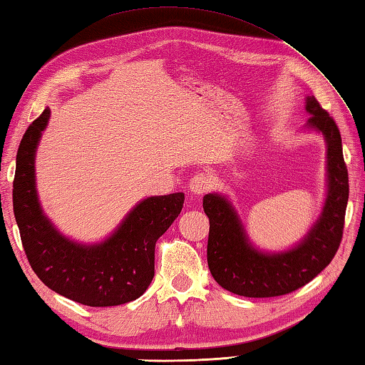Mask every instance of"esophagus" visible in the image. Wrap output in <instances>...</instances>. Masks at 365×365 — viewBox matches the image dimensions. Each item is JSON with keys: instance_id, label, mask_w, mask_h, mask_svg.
I'll return each mask as SVG.
<instances>
[{"instance_id": "obj_1", "label": "esophagus", "mask_w": 365, "mask_h": 365, "mask_svg": "<svg viewBox=\"0 0 365 365\" xmlns=\"http://www.w3.org/2000/svg\"><path fill=\"white\" fill-rule=\"evenodd\" d=\"M188 188L191 191V195L195 196H201L204 192L209 191L212 188V180L209 175L205 174H196L195 177L191 178L188 183Z\"/></svg>"}]
</instances>
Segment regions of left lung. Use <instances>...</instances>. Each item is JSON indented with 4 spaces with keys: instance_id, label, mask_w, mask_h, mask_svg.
Masks as SVG:
<instances>
[{
    "instance_id": "8db88e82",
    "label": "left lung",
    "mask_w": 365,
    "mask_h": 365,
    "mask_svg": "<svg viewBox=\"0 0 365 365\" xmlns=\"http://www.w3.org/2000/svg\"><path fill=\"white\" fill-rule=\"evenodd\" d=\"M305 110L310 118L304 131L318 133L326 142V197L318 218L297 244L280 252L261 250L250 240L230 197L221 192L204 196V212L210 221L207 262L215 282L234 294H288L313 280L339 250L349 190L340 131L315 96L305 98Z\"/></svg>"
}]
</instances>
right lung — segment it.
Returning <instances> with one entry per match:
<instances>
[{
	"instance_id": "obj_1",
	"label": "right lung",
	"mask_w": 365,
	"mask_h": 365,
	"mask_svg": "<svg viewBox=\"0 0 365 365\" xmlns=\"http://www.w3.org/2000/svg\"><path fill=\"white\" fill-rule=\"evenodd\" d=\"M50 109L28 126L17 152L14 215L26 258L41 282L88 307H112L144 294L155 275V244L180 215L185 195L142 199L101 242L83 244L60 232L42 210L36 188V152Z\"/></svg>"
}]
</instances>
